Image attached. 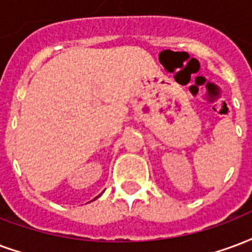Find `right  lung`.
Instances as JSON below:
<instances>
[{
	"instance_id": "add662e5",
	"label": "right lung",
	"mask_w": 252,
	"mask_h": 252,
	"mask_svg": "<svg viewBox=\"0 0 252 252\" xmlns=\"http://www.w3.org/2000/svg\"><path fill=\"white\" fill-rule=\"evenodd\" d=\"M100 195H101V193H100ZM100 195H98V196H96V197H94V199H93V200H96V199H97V197H100Z\"/></svg>"
}]
</instances>
